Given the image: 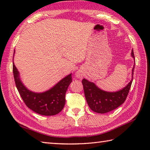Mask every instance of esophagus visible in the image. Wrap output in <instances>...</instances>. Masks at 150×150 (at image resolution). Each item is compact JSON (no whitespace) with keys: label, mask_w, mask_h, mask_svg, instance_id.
<instances>
[{"label":"esophagus","mask_w":150,"mask_h":150,"mask_svg":"<svg viewBox=\"0 0 150 150\" xmlns=\"http://www.w3.org/2000/svg\"><path fill=\"white\" fill-rule=\"evenodd\" d=\"M75 75H76V77H77V78L81 79V78L83 77V72L81 71V70H79V71H77V72H76V73H75Z\"/></svg>","instance_id":"34e87169"}]
</instances>
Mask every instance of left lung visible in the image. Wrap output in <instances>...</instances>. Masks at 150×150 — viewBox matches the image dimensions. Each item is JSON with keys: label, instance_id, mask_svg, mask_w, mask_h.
Masks as SVG:
<instances>
[{"label": "left lung", "instance_id": "1", "mask_svg": "<svg viewBox=\"0 0 150 150\" xmlns=\"http://www.w3.org/2000/svg\"><path fill=\"white\" fill-rule=\"evenodd\" d=\"M132 57H134V51L132 50ZM134 64L132 73V79L125 87L116 92H107L98 88L93 82L88 81L86 79H83L82 83L84 88V93L86 100L90 108L95 112L104 114L115 110L126 100L129 91L131 87L133 81Z\"/></svg>", "mask_w": 150, "mask_h": 150}]
</instances>
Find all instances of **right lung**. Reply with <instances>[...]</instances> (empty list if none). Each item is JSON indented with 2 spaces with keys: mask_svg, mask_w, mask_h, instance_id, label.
<instances>
[{
  "mask_svg": "<svg viewBox=\"0 0 150 150\" xmlns=\"http://www.w3.org/2000/svg\"><path fill=\"white\" fill-rule=\"evenodd\" d=\"M13 75L17 89L30 109L44 116L55 115L62 110L65 104L66 91L72 81L71 73L62 79L50 89L43 93L33 92L25 87L14 63Z\"/></svg>",
  "mask_w": 150,
  "mask_h": 150,
  "instance_id": "1",
  "label": "right lung"
}]
</instances>
